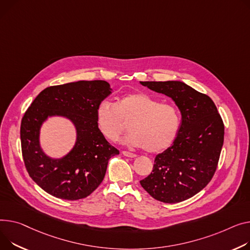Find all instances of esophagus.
Listing matches in <instances>:
<instances>
[{
    "label": "esophagus",
    "instance_id": "34e87169",
    "mask_svg": "<svg viewBox=\"0 0 250 250\" xmlns=\"http://www.w3.org/2000/svg\"><path fill=\"white\" fill-rule=\"evenodd\" d=\"M123 155L125 157H127V158H136L137 155L134 154V153H130V152H126V151H123Z\"/></svg>",
    "mask_w": 250,
    "mask_h": 250
}]
</instances>
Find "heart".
<instances>
[{
	"label": "heart",
	"mask_w": 250,
	"mask_h": 250,
	"mask_svg": "<svg viewBox=\"0 0 250 250\" xmlns=\"http://www.w3.org/2000/svg\"><path fill=\"white\" fill-rule=\"evenodd\" d=\"M98 129L109 141L114 142L126 130L130 132L123 142L145 147L146 152L158 153L168 148L176 140L181 125L178 108L169 103L145 92L124 94L115 104L104 101L95 110Z\"/></svg>",
	"instance_id": "obj_1"
}]
</instances>
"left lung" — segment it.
I'll return each mask as SVG.
<instances>
[{
	"instance_id": "8db88e82",
	"label": "left lung",
	"mask_w": 250,
	"mask_h": 250,
	"mask_svg": "<svg viewBox=\"0 0 250 250\" xmlns=\"http://www.w3.org/2000/svg\"><path fill=\"white\" fill-rule=\"evenodd\" d=\"M171 97L181 111L176 140L155 158L152 173L140 181L156 200L179 203L204 189L217 168L224 125L212 99L181 81H141Z\"/></svg>"
}]
</instances>
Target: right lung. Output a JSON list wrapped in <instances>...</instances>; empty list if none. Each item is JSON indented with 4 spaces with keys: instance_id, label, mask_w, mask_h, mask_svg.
Returning a JSON list of instances; mask_svg holds the SVG:
<instances>
[{
    "instance_id": "1",
    "label": "right lung",
    "mask_w": 250,
    "mask_h": 250,
    "mask_svg": "<svg viewBox=\"0 0 250 250\" xmlns=\"http://www.w3.org/2000/svg\"><path fill=\"white\" fill-rule=\"evenodd\" d=\"M111 93L104 80L66 83L42 90L26 110L21 123V146L29 176L45 192L64 200L89 196L103 182L108 161L119 155L98 129L97 105ZM68 118L77 128L72 151L60 159L48 157L41 148L40 128L49 116Z\"/></svg>"
}]
</instances>
